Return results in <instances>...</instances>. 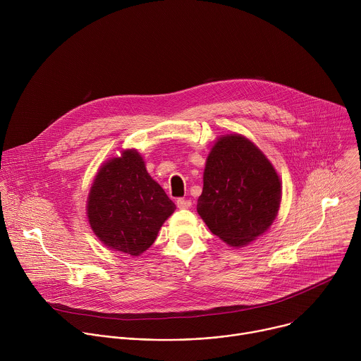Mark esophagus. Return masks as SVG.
<instances>
[{
  "label": "esophagus",
  "instance_id": "34e87169",
  "mask_svg": "<svg viewBox=\"0 0 361 361\" xmlns=\"http://www.w3.org/2000/svg\"><path fill=\"white\" fill-rule=\"evenodd\" d=\"M190 205H191L190 200H185V198H178L177 200V207L178 209H188Z\"/></svg>",
  "mask_w": 361,
  "mask_h": 361
}]
</instances>
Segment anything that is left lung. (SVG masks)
Wrapping results in <instances>:
<instances>
[{"instance_id":"left-lung-1","label":"left lung","mask_w":361,"mask_h":361,"mask_svg":"<svg viewBox=\"0 0 361 361\" xmlns=\"http://www.w3.org/2000/svg\"><path fill=\"white\" fill-rule=\"evenodd\" d=\"M281 201L280 178L264 154L238 134L221 137L209 154L197 212L212 233L240 247L267 231Z\"/></svg>"}]
</instances>
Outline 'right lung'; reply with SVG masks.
Returning <instances> with one entry per match:
<instances>
[{
  "label": "right lung",
  "instance_id": "1",
  "mask_svg": "<svg viewBox=\"0 0 361 361\" xmlns=\"http://www.w3.org/2000/svg\"><path fill=\"white\" fill-rule=\"evenodd\" d=\"M174 210L176 204L148 176L134 149L99 169L87 205L95 235L107 247L134 257L151 247Z\"/></svg>",
  "mask_w": 361,
  "mask_h": 361
}]
</instances>
